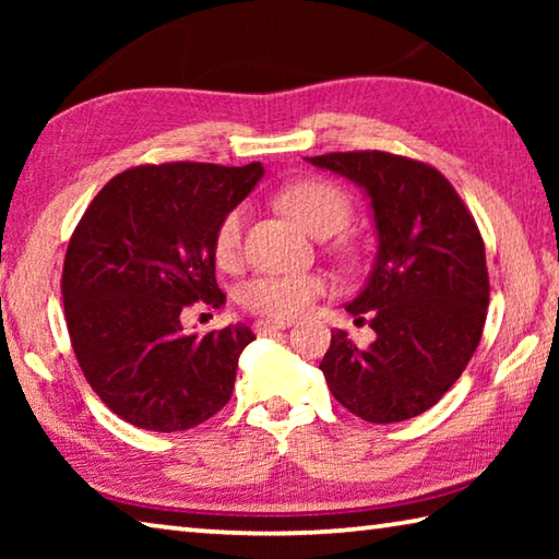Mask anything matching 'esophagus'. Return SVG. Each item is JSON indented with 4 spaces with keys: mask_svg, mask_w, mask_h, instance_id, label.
I'll list each match as a JSON object with an SVG mask.
<instances>
[{
    "mask_svg": "<svg viewBox=\"0 0 559 559\" xmlns=\"http://www.w3.org/2000/svg\"><path fill=\"white\" fill-rule=\"evenodd\" d=\"M286 328H290V320H257V323H253V330H257L259 335L276 333V330H286Z\"/></svg>",
    "mask_w": 559,
    "mask_h": 559,
    "instance_id": "1",
    "label": "esophagus"
}]
</instances>
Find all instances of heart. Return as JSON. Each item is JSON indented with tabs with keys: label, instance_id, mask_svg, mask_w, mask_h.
I'll list each match as a JSON object with an SVG mask.
<instances>
[{
	"label": "heart",
	"instance_id": "b5f03b06",
	"mask_svg": "<svg viewBox=\"0 0 559 559\" xmlns=\"http://www.w3.org/2000/svg\"><path fill=\"white\" fill-rule=\"evenodd\" d=\"M278 202L302 229L316 236H330L345 229L353 216V202L337 185L328 179L308 177L290 182L281 189ZM243 206L226 212L214 229V261L222 269H234L241 259L243 241ZM325 281L316 273H263L246 281L239 290L241 308L253 316L269 320H288L306 313L320 293Z\"/></svg>",
	"mask_w": 559,
	"mask_h": 559
}]
</instances>
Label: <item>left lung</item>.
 <instances>
[{
    "label": "left lung",
    "mask_w": 559,
    "mask_h": 559,
    "mask_svg": "<svg viewBox=\"0 0 559 559\" xmlns=\"http://www.w3.org/2000/svg\"><path fill=\"white\" fill-rule=\"evenodd\" d=\"M306 159L362 187L377 226L374 269L345 306L370 318L377 337L357 347L335 330L320 370L359 419H412L451 390L484 335L490 286L476 219L449 179L419 159L382 150Z\"/></svg>",
    "instance_id": "8db88e82"
}]
</instances>
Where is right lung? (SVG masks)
Masks as SVG:
<instances>
[{
	"label": "right lung",
	"instance_id": "obj_1",
	"mask_svg": "<svg viewBox=\"0 0 559 559\" xmlns=\"http://www.w3.org/2000/svg\"><path fill=\"white\" fill-rule=\"evenodd\" d=\"M261 177V163L130 167L75 226L61 276L71 345L93 392L132 427L185 431L229 402L251 328L187 335L182 313L224 306L214 229Z\"/></svg>",
	"mask_w": 559,
	"mask_h": 559
}]
</instances>
